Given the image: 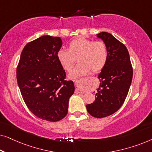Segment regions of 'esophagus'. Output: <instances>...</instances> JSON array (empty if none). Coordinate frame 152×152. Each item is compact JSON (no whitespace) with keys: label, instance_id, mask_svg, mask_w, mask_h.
Returning <instances> with one entry per match:
<instances>
[{"label":"esophagus","instance_id":"obj_1","mask_svg":"<svg viewBox=\"0 0 152 152\" xmlns=\"http://www.w3.org/2000/svg\"><path fill=\"white\" fill-rule=\"evenodd\" d=\"M84 80L83 79H81V80H77L75 82V85L77 86L76 88V92L79 93H84L85 90L84 88Z\"/></svg>","mask_w":152,"mask_h":152}]
</instances>
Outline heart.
<instances>
[{"label": "heart", "mask_w": 152, "mask_h": 152, "mask_svg": "<svg viewBox=\"0 0 152 152\" xmlns=\"http://www.w3.org/2000/svg\"><path fill=\"white\" fill-rule=\"evenodd\" d=\"M108 55L104 42L80 37L70 41L68 50H59L57 57L61 66L68 71L72 69L77 59L80 64L68 74V78L75 80L91 70L94 73L101 71L107 64Z\"/></svg>", "instance_id": "heart-1"}]
</instances>
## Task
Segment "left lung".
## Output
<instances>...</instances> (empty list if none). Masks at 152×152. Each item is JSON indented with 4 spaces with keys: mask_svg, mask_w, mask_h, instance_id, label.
I'll use <instances>...</instances> for the list:
<instances>
[{
    "mask_svg": "<svg viewBox=\"0 0 152 152\" xmlns=\"http://www.w3.org/2000/svg\"><path fill=\"white\" fill-rule=\"evenodd\" d=\"M107 45L108 59L98 75L99 86L93 103L86 105L88 113L101 118L118 111L125 100L133 77L129 54L125 45L109 32L97 34Z\"/></svg>",
    "mask_w": 152,
    "mask_h": 152,
    "instance_id": "left-lung-1",
    "label": "left lung"
}]
</instances>
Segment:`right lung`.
<instances>
[{
  "mask_svg": "<svg viewBox=\"0 0 152 152\" xmlns=\"http://www.w3.org/2000/svg\"><path fill=\"white\" fill-rule=\"evenodd\" d=\"M60 37L44 35L27 43L20 55L16 79L29 110L41 119L57 122L68 113V102L74 93L72 81L57 59Z\"/></svg>",
  "mask_w": 152,
  "mask_h": 152,
  "instance_id": "1",
  "label": "right lung"
}]
</instances>
